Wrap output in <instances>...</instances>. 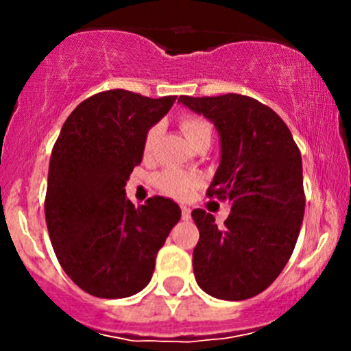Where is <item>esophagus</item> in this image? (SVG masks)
I'll return each mask as SVG.
<instances>
[{
	"label": "esophagus",
	"instance_id": "obj_1",
	"mask_svg": "<svg viewBox=\"0 0 351 351\" xmlns=\"http://www.w3.org/2000/svg\"><path fill=\"white\" fill-rule=\"evenodd\" d=\"M192 217V210L189 207H182V219L183 221H189Z\"/></svg>",
	"mask_w": 351,
	"mask_h": 351
}]
</instances>
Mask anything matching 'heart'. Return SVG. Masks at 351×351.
<instances>
[{"mask_svg":"<svg viewBox=\"0 0 351 351\" xmlns=\"http://www.w3.org/2000/svg\"><path fill=\"white\" fill-rule=\"evenodd\" d=\"M178 125L182 129L183 136L189 139V143L193 147L200 143H210L212 139V123L208 122L204 117L195 115V113H185V115L180 117ZM159 136V127L153 125L144 136L143 149L144 154L149 156L153 153L154 144L158 141ZM154 185L159 192H162L165 195H169L173 198H178V200H185L192 195L193 192L200 186L202 178L197 173L185 171V169H175L168 168L159 171L158 175H154Z\"/></svg>","mask_w":351,"mask_h":351,"instance_id":"b5f03b06","label":"heart"}]
</instances>
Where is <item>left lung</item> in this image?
<instances>
[{
	"mask_svg": "<svg viewBox=\"0 0 351 351\" xmlns=\"http://www.w3.org/2000/svg\"><path fill=\"white\" fill-rule=\"evenodd\" d=\"M178 101L214 122L221 165L207 197L231 202L222 228L202 208L192 212L200 232L195 280L217 299H251L274 284L299 238L306 208L300 151L284 120L254 98L182 95Z\"/></svg>",
	"mask_w": 351,
	"mask_h": 351,
	"instance_id": "8db88e82",
	"label": "left lung"
}]
</instances>
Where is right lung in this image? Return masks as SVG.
Listing matches in <instances>:
<instances>
[{
    "label": "right lung",
    "mask_w": 351,
    "mask_h": 351,
    "mask_svg": "<svg viewBox=\"0 0 351 351\" xmlns=\"http://www.w3.org/2000/svg\"><path fill=\"white\" fill-rule=\"evenodd\" d=\"M175 100L101 91L73 110L52 147L44 205L49 236L62 270L90 295L141 292L182 217L169 198L156 195L134 207L123 190L143 161L144 136Z\"/></svg>",
    "instance_id": "right-lung-1"
}]
</instances>
